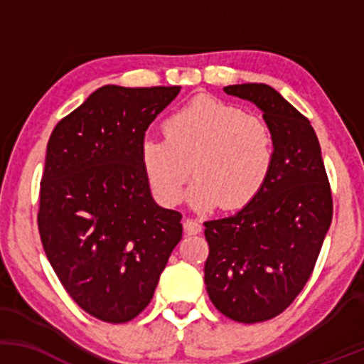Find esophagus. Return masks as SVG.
Here are the masks:
<instances>
[{
	"label": "esophagus",
	"mask_w": 364,
	"mask_h": 364,
	"mask_svg": "<svg viewBox=\"0 0 364 364\" xmlns=\"http://www.w3.org/2000/svg\"><path fill=\"white\" fill-rule=\"evenodd\" d=\"M183 228H185L186 235H198L202 231V223L198 219H193V217H186Z\"/></svg>",
	"instance_id": "esophagus-1"
}]
</instances>
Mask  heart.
Listing matches in <instances>:
<instances>
[{"label": "heart", "mask_w": 364, "mask_h": 364, "mask_svg": "<svg viewBox=\"0 0 364 364\" xmlns=\"http://www.w3.org/2000/svg\"><path fill=\"white\" fill-rule=\"evenodd\" d=\"M166 139L144 136L140 164L159 203L181 200L191 169L188 202L205 210H240L269 181L275 139L269 124L215 97H196L164 121Z\"/></svg>", "instance_id": "1"}]
</instances>
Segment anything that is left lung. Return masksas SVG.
I'll return each instance as SVG.
<instances>
[{
	"instance_id": "obj_1",
	"label": "left lung",
	"mask_w": 364,
	"mask_h": 364,
	"mask_svg": "<svg viewBox=\"0 0 364 364\" xmlns=\"http://www.w3.org/2000/svg\"><path fill=\"white\" fill-rule=\"evenodd\" d=\"M263 111L275 139L269 181L235 215L207 220L205 286L228 318L257 323L281 315L315 269L333 203L316 133L265 83L224 87Z\"/></svg>"
}]
</instances>
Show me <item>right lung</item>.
Masks as SVG:
<instances>
[{"label": "right lung", "instance_id": "add662e5", "mask_svg": "<svg viewBox=\"0 0 364 364\" xmlns=\"http://www.w3.org/2000/svg\"><path fill=\"white\" fill-rule=\"evenodd\" d=\"M181 87L104 85L56 124L41 179L39 235L83 311L124 323L147 308L181 214L159 207L140 164L149 124Z\"/></svg>", "mask_w": 364, "mask_h": 364}]
</instances>
